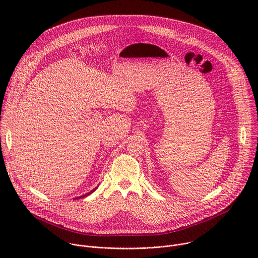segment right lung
I'll return each instance as SVG.
<instances>
[{"mask_svg":"<svg viewBox=\"0 0 258 258\" xmlns=\"http://www.w3.org/2000/svg\"><path fill=\"white\" fill-rule=\"evenodd\" d=\"M95 190H96V189H95ZM95 190H93V191H92V192H90V193H89V194H91V193H93V192H94V191H95ZM89 194H87V195H84V196H83V197H81V198H84V197H86V196H88V195H89ZM79 198H80V197H79Z\"/></svg>","mask_w":258,"mask_h":258,"instance_id":"1","label":"right lung"}]
</instances>
